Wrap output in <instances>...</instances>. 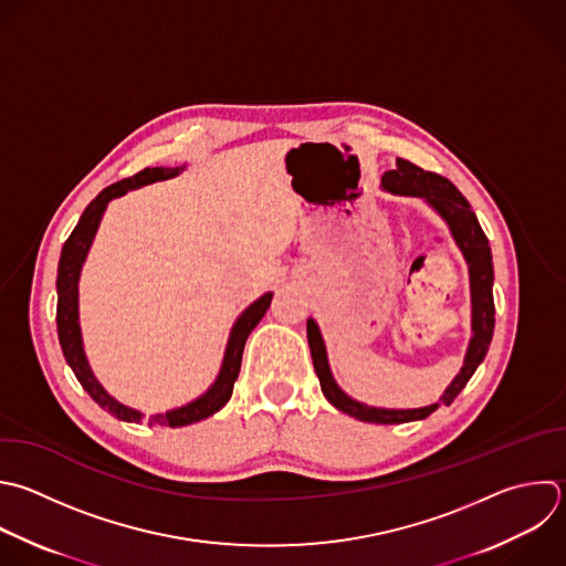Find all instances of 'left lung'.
<instances>
[{"label": "left lung", "instance_id": "1", "mask_svg": "<svg viewBox=\"0 0 566 566\" xmlns=\"http://www.w3.org/2000/svg\"><path fill=\"white\" fill-rule=\"evenodd\" d=\"M382 188L389 192H396V195L427 199L440 212V217L449 223L451 234L469 263L471 305H473L471 307L473 338L469 343L467 358H464L460 374L453 378V382L447 387V391L440 398L444 405H451L453 398L464 389V385L469 382V378L473 376L478 365L484 360L486 349L491 345V336H493L495 305H493V261H491L489 239L484 237L473 210L469 208V201L460 195V190L449 179H444L436 172L422 170L407 159H396V168L387 170L382 175ZM307 340H310L314 369L321 380V389H323L325 398L336 409H340L363 422H378V424H398V422H409V420H422L438 409L440 402L420 407V409H378V407H367V405L352 400L347 394H343L336 387V382L329 374L323 338L312 318L307 321Z\"/></svg>", "mask_w": 566, "mask_h": 566}]
</instances>
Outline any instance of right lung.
Instances as JSON below:
<instances>
[{"label":"right lung","mask_w":566,"mask_h":566,"mask_svg":"<svg viewBox=\"0 0 566 566\" xmlns=\"http://www.w3.org/2000/svg\"><path fill=\"white\" fill-rule=\"evenodd\" d=\"M179 170L177 168H146L128 179H122L113 186H108L106 190H102L84 210L80 223L75 226V230L71 232V237L66 239L64 248H62V256H60V268H57V334H60V345L62 352L71 365V369L75 371L77 380L82 382V387L91 394V398L106 411H111L113 416H117L119 420L126 422H139L144 418V413L117 402L115 398H111L104 387L97 382V378L93 376L88 360L84 356V347H82V334H80V323H77V281H80V272L84 265V259L88 254V248L93 243V237L99 228L102 214L108 206L111 199L126 195L133 188L153 184V181H161V179H170L175 177ZM272 303V294H263L259 301H254L234 323L230 340H228V349H226V358H223V367L221 374L217 378V382L210 387L208 394H203L201 398H197L195 402L166 411V413H157L148 418V424H164V427H184V424H192L199 422L208 416H212L214 411H219L232 396L234 389V380L239 378L241 371V358H243V347L245 340L250 336V332L256 327V323L263 318V314L268 312Z\"/></svg>","instance_id":"1"}]
</instances>
